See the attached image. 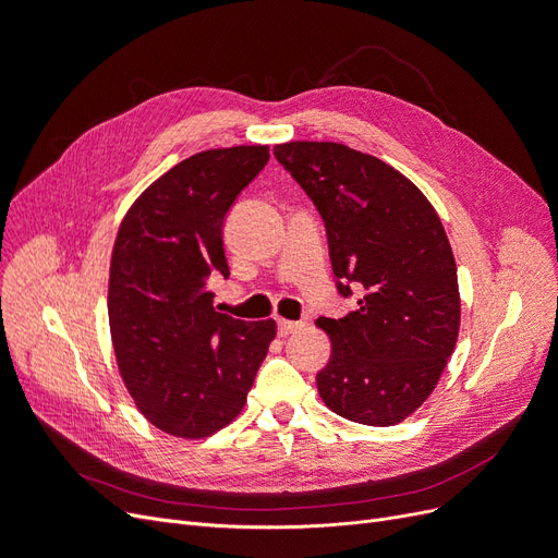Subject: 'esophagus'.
Segmentation results:
<instances>
[{"label": "esophagus", "mask_w": 558, "mask_h": 558, "mask_svg": "<svg viewBox=\"0 0 558 558\" xmlns=\"http://www.w3.org/2000/svg\"><path fill=\"white\" fill-rule=\"evenodd\" d=\"M302 326H305V324H298V320H286V318H279V320H277V332H279L281 337H289V335L298 332Z\"/></svg>", "instance_id": "obj_1"}]
</instances>
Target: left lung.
Segmentation results:
<instances>
[{"mask_svg":"<svg viewBox=\"0 0 558 558\" xmlns=\"http://www.w3.org/2000/svg\"><path fill=\"white\" fill-rule=\"evenodd\" d=\"M275 156L324 218L337 291L361 295L344 318L316 320L332 347L318 396L356 424H400L459 340V277L440 216L408 177L344 144L289 142Z\"/></svg>","mask_w":558,"mask_h":558,"instance_id":"8db88e82","label":"left lung"}]
</instances>
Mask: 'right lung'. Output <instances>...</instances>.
Listing matches in <instances>:
<instances>
[{
  "instance_id": "1",
  "label": "right lung",
  "mask_w": 558,
  "mask_h": 558,
  "mask_svg": "<svg viewBox=\"0 0 558 558\" xmlns=\"http://www.w3.org/2000/svg\"><path fill=\"white\" fill-rule=\"evenodd\" d=\"M269 160V146L202 150L134 199L109 267V328L118 373L158 430L202 440L238 418L277 324L214 310L211 277H228L223 218Z\"/></svg>"
}]
</instances>
